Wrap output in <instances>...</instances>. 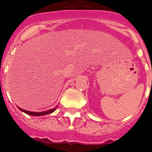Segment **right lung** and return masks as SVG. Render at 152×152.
<instances>
[{"label":"right lung","instance_id":"right-lung-1","mask_svg":"<svg viewBox=\"0 0 152 152\" xmlns=\"http://www.w3.org/2000/svg\"><path fill=\"white\" fill-rule=\"evenodd\" d=\"M57 106H56L55 108L53 109H50V110H48L46 111H43V112H31V111H28V110H23V109L20 108L18 106V108L20 110H21L22 112H24L25 113H27L28 115H31V116H43V115H46V114H50V113H53V112H54L55 110L57 109Z\"/></svg>","mask_w":152,"mask_h":152}]
</instances>
